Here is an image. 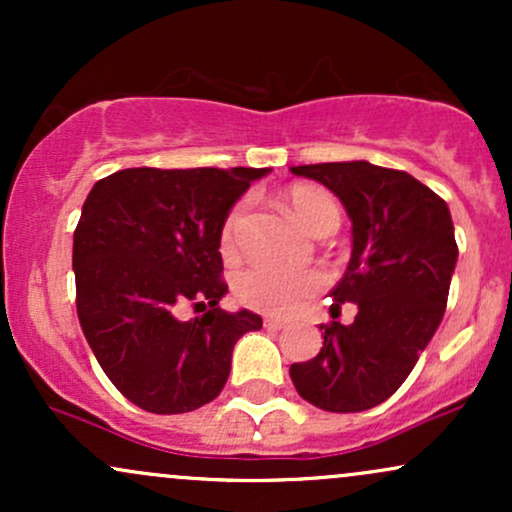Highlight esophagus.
Returning a JSON list of instances; mask_svg holds the SVG:
<instances>
[{"label": "esophagus", "instance_id": "34e87169", "mask_svg": "<svg viewBox=\"0 0 512 512\" xmlns=\"http://www.w3.org/2000/svg\"><path fill=\"white\" fill-rule=\"evenodd\" d=\"M286 325H289V320H284V317H264V327H269V330H284Z\"/></svg>", "mask_w": 512, "mask_h": 512}]
</instances>
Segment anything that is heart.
Segmentation results:
<instances>
[{
    "label": "heart",
    "instance_id": "obj_1",
    "mask_svg": "<svg viewBox=\"0 0 512 512\" xmlns=\"http://www.w3.org/2000/svg\"><path fill=\"white\" fill-rule=\"evenodd\" d=\"M286 204L305 231L325 236L339 226V204L330 192L317 185H293L286 190ZM245 216V202H236L228 209L221 223L219 243L223 255H233L238 243L240 223ZM327 276L320 269H274L267 264H252L233 279V293L245 308L267 315L293 313L298 305L325 289Z\"/></svg>",
    "mask_w": 512,
    "mask_h": 512
}]
</instances>
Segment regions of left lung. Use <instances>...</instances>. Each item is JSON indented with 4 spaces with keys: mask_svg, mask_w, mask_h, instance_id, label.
I'll list each match as a JSON object with an SVG mask.
<instances>
[{
    "mask_svg": "<svg viewBox=\"0 0 512 512\" xmlns=\"http://www.w3.org/2000/svg\"><path fill=\"white\" fill-rule=\"evenodd\" d=\"M342 199L354 250L332 296V317L356 303L351 325H322V349L293 363L298 395L351 414L385 402L414 370L448 305L457 243L448 204L424 182L368 161L293 166Z\"/></svg>",
    "mask_w": 512,
    "mask_h": 512,
    "instance_id": "left-lung-1",
    "label": "left lung"
}]
</instances>
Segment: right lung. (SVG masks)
<instances>
[{
	"mask_svg": "<svg viewBox=\"0 0 512 512\" xmlns=\"http://www.w3.org/2000/svg\"><path fill=\"white\" fill-rule=\"evenodd\" d=\"M267 168H125L88 192L74 231L76 313L110 383L151 414L219 397L233 346L260 330L219 308L221 223ZM200 315L185 323L180 304Z\"/></svg>",
	"mask_w": 512,
	"mask_h": 512,
	"instance_id": "add662e5",
	"label": "right lung"
}]
</instances>
